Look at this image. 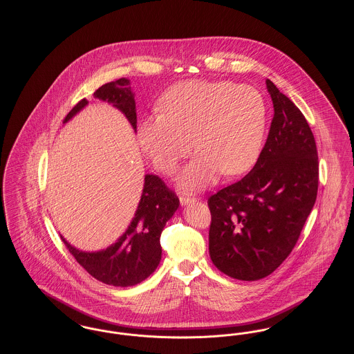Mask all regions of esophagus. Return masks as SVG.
<instances>
[{"label":"esophagus","instance_id":"esophagus-1","mask_svg":"<svg viewBox=\"0 0 354 354\" xmlns=\"http://www.w3.org/2000/svg\"><path fill=\"white\" fill-rule=\"evenodd\" d=\"M179 201H180V204H182V205L189 204V203L196 202V199H195L194 196H189V195H180V196H179Z\"/></svg>","mask_w":354,"mask_h":354}]
</instances>
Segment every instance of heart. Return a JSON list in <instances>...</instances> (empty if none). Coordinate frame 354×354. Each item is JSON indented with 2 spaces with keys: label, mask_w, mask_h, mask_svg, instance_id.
Returning a JSON list of instances; mask_svg holds the SVG:
<instances>
[{
  "label": "heart",
  "mask_w": 354,
  "mask_h": 354,
  "mask_svg": "<svg viewBox=\"0 0 354 354\" xmlns=\"http://www.w3.org/2000/svg\"><path fill=\"white\" fill-rule=\"evenodd\" d=\"M162 114L143 119L138 140L153 167L174 172L192 150L199 152L178 175V185L198 189L220 172L239 175L257 160L267 123L263 97L250 86L230 81L175 84L159 102Z\"/></svg>",
  "instance_id": "1"
}]
</instances>
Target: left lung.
Returning <instances> with one entry per match:
<instances>
[{"instance_id":"1","label":"left lung","mask_w":354,"mask_h":354,"mask_svg":"<svg viewBox=\"0 0 354 354\" xmlns=\"http://www.w3.org/2000/svg\"><path fill=\"white\" fill-rule=\"evenodd\" d=\"M274 114L250 174L208 199L209 256L224 274L254 281L276 270L296 245L319 188L315 136L299 110L272 81Z\"/></svg>"}]
</instances>
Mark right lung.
<instances>
[{
  "label": "right lung",
  "instance_id": "right-lung-1",
  "mask_svg": "<svg viewBox=\"0 0 354 354\" xmlns=\"http://www.w3.org/2000/svg\"><path fill=\"white\" fill-rule=\"evenodd\" d=\"M94 98L109 102L127 118L136 133V107L130 80L120 78L115 82L101 86ZM88 104L86 100L78 102L64 119V123L77 115ZM179 207L178 196L167 188L156 175H145L142 196L134 218L124 234L106 250L84 252L61 236L75 260L94 279L107 286H133L146 280L162 259L160 235Z\"/></svg>",
  "mask_w": 354,
  "mask_h": 354
}]
</instances>
